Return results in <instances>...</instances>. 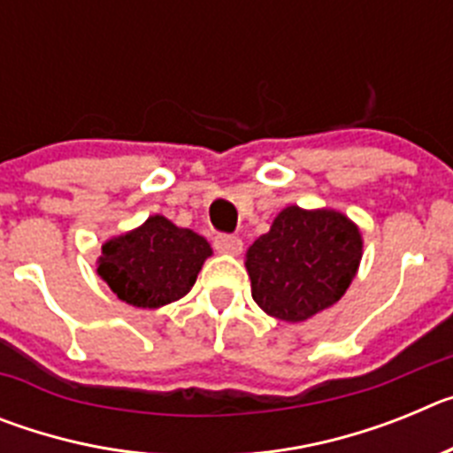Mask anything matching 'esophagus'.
I'll use <instances>...</instances> for the list:
<instances>
[{
	"label": "esophagus",
	"mask_w": 453,
	"mask_h": 453,
	"mask_svg": "<svg viewBox=\"0 0 453 453\" xmlns=\"http://www.w3.org/2000/svg\"><path fill=\"white\" fill-rule=\"evenodd\" d=\"M213 247L219 251V254H231L238 256L242 251V240L238 235H229V234H219L213 238Z\"/></svg>",
	"instance_id": "obj_1"
}]
</instances>
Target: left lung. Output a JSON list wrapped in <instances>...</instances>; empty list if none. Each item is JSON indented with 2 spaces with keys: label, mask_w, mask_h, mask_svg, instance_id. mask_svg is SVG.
Instances as JSON below:
<instances>
[{
  "label": "left lung",
  "mask_w": 453,
  "mask_h": 453,
  "mask_svg": "<svg viewBox=\"0 0 453 453\" xmlns=\"http://www.w3.org/2000/svg\"><path fill=\"white\" fill-rule=\"evenodd\" d=\"M361 256V231L347 215L288 206L247 250L251 297L272 318L303 322L345 295Z\"/></svg>",
  "instance_id": "obj_1"
}]
</instances>
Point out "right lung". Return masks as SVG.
Segmentation results:
<instances>
[{
  "label": "right lung",
  "instance_id": "right-lung-1",
  "mask_svg": "<svg viewBox=\"0 0 453 453\" xmlns=\"http://www.w3.org/2000/svg\"><path fill=\"white\" fill-rule=\"evenodd\" d=\"M211 254L206 238L151 215L138 229L104 242L97 274L122 302L161 308L190 292Z\"/></svg>",
  "mask_w": 453,
  "mask_h": 453
}]
</instances>
